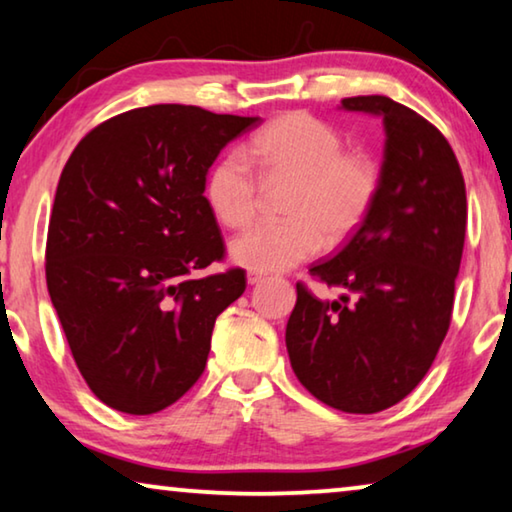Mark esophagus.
<instances>
[{"mask_svg": "<svg viewBox=\"0 0 512 512\" xmlns=\"http://www.w3.org/2000/svg\"><path fill=\"white\" fill-rule=\"evenodd\" d=\"M263 279H265V274H261V272H247L249 286H256V283H261Z\"/></svg>", "mask_w": 512, "mask_h": 512, "instance_id": "esophagus-1", "label": "esophagus"}]
</instances>
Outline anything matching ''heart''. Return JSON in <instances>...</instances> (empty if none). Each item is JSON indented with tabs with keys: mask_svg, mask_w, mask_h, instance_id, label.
<instances>
[{
	"mask_svg": "<svg viewBox=\"0 0 512 512\" xmlns=\"http://www.w3.org/2000/svg\"><path fill=\"white\" fill-rule=\"evenodd\" d=\"M265 183H293L281 224H263L231 240V261L254 272L290 270L327 242L355 233L380 192V167L364 151H343L325 121L304 112L283 114L247 146ZM203 196L226 229H245L258 210V183L247 157L233 151L212 164Z\"/></svg>",
	"mask_w": 512,
	"mask_h": 512,
	"instance_id": "1",
	"label": "heart"
}]
</instances>
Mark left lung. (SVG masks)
Wrapping results in <instances>:
<instances>
[{"label": "left lung", "instance_id": "1", "mask_svg": "<svg viewBox=\"0 0 512 512\" xmlns=\"http://www.w3.org/2000/svg\"><path fill=\"white\" fill-rule=\"evenodd\" d=\"M380 116V192L359 229L311 277L343 290L318 300L297 283L290 366L334 410L375 414L428 373L451 325L467 226L465 178L442 132L387 96L341 100Z\"/></svg>", "mask_w": 512, "mask_h": 512}]
</instances>
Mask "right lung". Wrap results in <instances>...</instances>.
Instances as JSON below:
<instances>
[{
    "mask_svg": "<svg viewBox=\"0 0 512 512\" xmlns=\"http://www.w3.org/2000/svg\"><path fill=\"white\" fill-rule=\"evenodd\" d=\"M258 125L192 105L139 107L68 157L47 226V290L82 377L114 410L176 403L206 368L217 316L245 293V270L190 274L224 256L208 169Z\"/></svg>",
    "mask_w": 512,
    "mask_h": 512,
    "instance_id": "1",
    "label": "right lung"
}]
</instances>
